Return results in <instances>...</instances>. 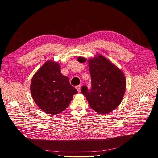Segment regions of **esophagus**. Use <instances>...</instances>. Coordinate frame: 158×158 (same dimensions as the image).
<instances>
[{
  "label": "esophagus",
  "mask_w": 158,
  "mask_h": 158,
  "mask_svg": "<svg viewBox=\"0 0 158 158\" xmlns=\"http://www.w3.org/2000/svg\"><path fill=\"white\" fill-rule=\"evenodd\" d=\"M76 89L77 90L79 93H80L81 92V85H78V86H76Z\"/></svg>",
  "instance_id": "esophagus-1"
}]
</instances>
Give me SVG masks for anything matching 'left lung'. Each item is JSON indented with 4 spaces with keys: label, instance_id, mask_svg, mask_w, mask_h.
<instances>
[{
    "label": "left lung",
    "instance_id": "left-lung-1",
    "mask_svg": "<svg viewBox=\"0 0 158 158\" xmlns=\"http://www.w3.org/2000/svg\"><path fill=\"white\" fill-rule=\"evenodd\" d=\"M77 60L82 63L83 59ZM92 88H81L90 108L99 114H108L118 108L124 96L126 79L123 72L102 54L89 60Z\"/></svg>",
    "mask_w": 158,
    "mask_h": 158
}]
</instances>
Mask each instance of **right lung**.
Here are the masks:
<instances>
[{
  "mask_svg": "<svg viewBox=\"0 0 158 158\" xmlns=\"http://www.w3.org/2000/svg\"><path fill=\"white\" fill-rule=\"evenodd\" d=\"M30 90L35 102L44 112L57 115L68 108L77 90L62 74L59 63L46 62L33 76Z\"/></svg>",
  "mask_w": 158,
  "mask_h": 158,
  "instance_id": "obj_1",
  "label": "right lung"
}]
</instances>
